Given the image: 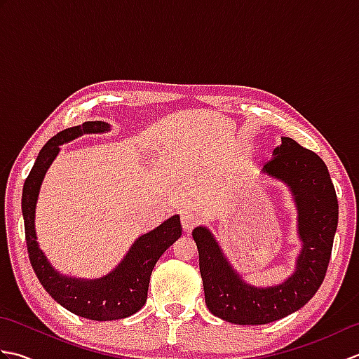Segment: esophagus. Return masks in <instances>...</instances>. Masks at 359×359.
Here are the masks:
<instances>
[{"label": "esophagus", "instance_id": "1", "mask_svg": "<svg viewBox=\"0 0 359 359\" xmlns=\"http://www.w3.org/2000/svg\"><path fill=\"white\" fill-rule=\"evenodd\" d=\"M180 222H182V226H184V230L189 233L197 225V222H199V216H197L194 211L187 210L180 215Z\"/></svg>", "mask_w": 359, "mask_h": 359}]
</instances>
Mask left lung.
I'll return each instance as SVG.
<instances>
[{
    "instance_id": "left-lung-1",
    "label": "left lung",
    "mask_w": 359,
    "mask_h": 359,
    "mask_svg": "<svg viewBox=\"0 0 359 359\" xmlns=\"http://www.w3.org/2000/svg\"><path fill=\"white\" fill-rule=\"evenodd\" d=\"M287 185L297 211L302 242L292 276L271 287L247 284L207 226H196L205 302L212 315L239 325L278 321L306 306L321 287L338 226V199L329 170L313 151L282 137L261 171Z\"/></svg>"
}]
</instances>
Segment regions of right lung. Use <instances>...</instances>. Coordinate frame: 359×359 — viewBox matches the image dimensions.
I'll list each match as a JSON object with an SVG mask.
<instances>
[{
  "instance_id": "add662e5",
  "label": "right lung",
  "mask_w": 359,
  "mask_h": 359,
  "mask_svg": "<svg viewBox=\"0 0 359 359\" xmlns=\"http://www.w3.org/2000/svg\"><path fill=\"white\" fill-rule=\"evenodd\" d=\"M104 121H85L53 135L38 154L22 187L21 210L25 217L27 253L38 280L60 306L77 316L93 321H114L134 315L148 297L152 269L165 251L182 236L180 216L174 215L154 230L142 234L128 250L120 264L97 279L65 276L53 269L36 242L35 210L38 194L49 166L58 156L60 147L85 134L108 133Z\"/></svg>"
}]
</instances>
